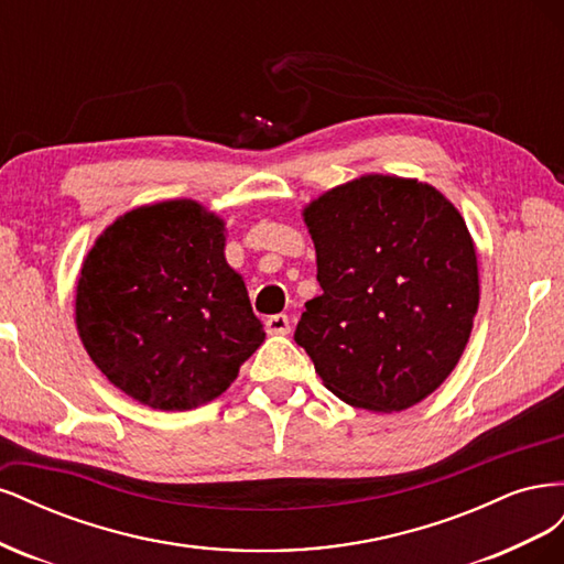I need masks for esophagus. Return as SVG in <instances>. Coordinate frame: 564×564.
Masks as SVG:
<instances>
[{
    "label": "esophagus",
    "mask_w": 564,
    "mask_h": 564,
    "mask_svg": "<svg viewBox=\"0 0 564 564\" xmlns=\"http://www.w3.org/2000/svg\"><path fill=\"white\" fill-rule=\"evenodd\" d=\"M265 329L268 334H275V336H284L292 332V324H289V317L286 315H270L265 319Z\"/></svg>",
    "instance_id": "esophagus-1"
}]
</instances>
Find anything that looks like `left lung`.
Listing matches in <instances>:
<instances>
[{
  "label": "left lung",
  "mask_w": 564,
  "mask_h": 564,
  "mask_svg": "<svg viewBox=\"0 0 564 564\" xmlns=\"http://www.w3.org/2000/svg\"><path fill=\"white\" fill-rule=\"evenodd\" d=\"M322 294L296 344L350 406L402 412L435 392L470 338L480 303L475 242L431 183L365 174L303 207Z\"/></svg>",
  "instance_id": "obj_1"
}]
</instances>
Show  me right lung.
Masks as SVG:
<instances>
[{
	"mask_svg": "<svg viewBox=\"0 0 564 564\" xmlns=\"http://www.w3.org/2000/svg\"><path fill=\"white\" fill-rule=\"evenodd\" d=\"M75 324L104 377L162 412L216 400L265 338L226 261V220L195 199L143 204L96 237Z\"/></svg>",
	"mask_w": 564,
	"mask_h": 564,
	"instance_id": "obj_1",
	"label": "right lung"
}]
</instances>
